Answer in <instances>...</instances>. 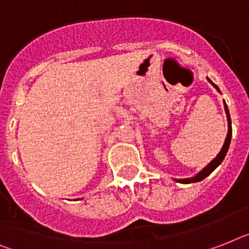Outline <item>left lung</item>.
I'll return each mask as SVG.
<instances>
[{
	"label": "left lung",
	"instance_id": "1",
	"mask_svg": "<svg viewBox=\"0 0 249 249\" xmlns=\"http://www.w3.org/2000/svg\"><path fill=\"white\" fill-rule=\"evenodd\" d=\"M207 80L210 81L211 84H213V86H215V89L217 90V91L220 92V90H219V88H217L215 84L211 81L209 77H207ZM224 108H225V113H227V117H228V135H227V139H225V142H224L223 147H221L220 153L217 154L216 158L213 160H211L210 164H207L205 168H203L201 172H198V173L196 174L195 177H191V178H184V179H174L176 182H179V183H195V182H200V180L205 179L209 174H211L213 172V170L216 169L217 166L220 165L221 161L224 160V158H225V155H227L228 153V149H229V145H231V114H229V110H228V107L227 104H225V102H224Z\"/></svg>",
	"mask_w": 249,
	"mask_h": 249
}]
</instances>
